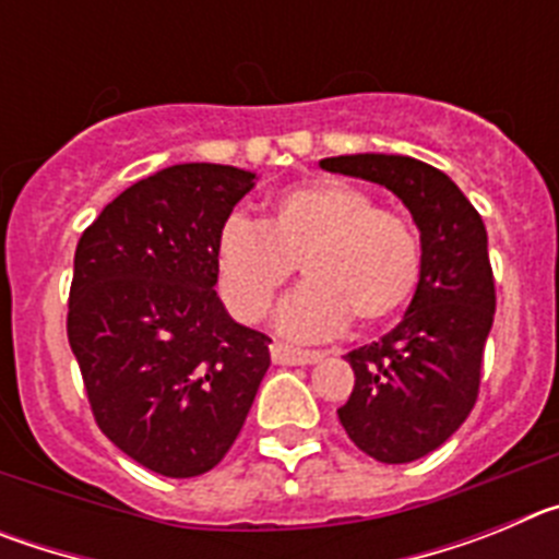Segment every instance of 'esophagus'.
Instances as JSON below:
<instances>
[{
  "mask_svg": "<svg viewBox=\"0 0 559 559\" xmlns=\"http://www.w3.org/2000/svg\"><path fill=\"white\" fill-rule=\"evenodd\" d=\"M322 358L324 355L316 353V349H296L288 347V344H280V341L271 344V360L283 364V367H308V364H316V360Z\"/></svg>",
  "mask_w": 559,
  "mask_h": 559,
  "instance_id": "34e87169",
  "label": "esophagus"
}]
</instances>
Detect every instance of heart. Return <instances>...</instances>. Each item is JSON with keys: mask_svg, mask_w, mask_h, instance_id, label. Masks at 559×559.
I'll list each match as a JSON object with an SVG mask.
<instances>
[{"mask_svg": "<svg viewBox=\"0 0 559 559\" xmlns=\"http://www.w3.org/2000/svg\"><path fill=\"white\" fill-rule=\"evenodd\" d=\"M296 265L308 283L288 296L280 328L305 338L344 328L349 316L364 328L397 316L423 276V246L403 215L341 179L288 187L263 226L229 218L215 243L221 296L240 322L269 313Z\"/></svg>", "mask_w": 559, "mask_h": 559, "instance_id": "heart-1", "label": "heart"}]
</instances>
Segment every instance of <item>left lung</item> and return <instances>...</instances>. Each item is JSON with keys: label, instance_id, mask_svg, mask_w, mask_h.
<instances>
[{"label": "left lung", "instance_id": "8db88e82", "mask_svg": "<svg viewBox=\"0 0 559 559\" xmlns=\"http://www.w3.org/2000/svg\"><path fill=\"white\" fill-rule=\"evenodd\" d=\"M319 165L392 190L419 229L423 276L412 305L392 333L347 353L355 386L338 408L367 456L414 462L437 451L476 406L496 316L487 229L445 173L412 156L353 153Z\"/></svg>", "mask_w": 559, "mask_h": 559}]
</instances>
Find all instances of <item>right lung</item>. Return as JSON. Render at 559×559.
Returning <instances> with one entry per match:
<instances>
[{
	"instance_id": "obj_1",
	"label": "right lung",
	"mask_w": 559,
	"mask_h": 559,
	"mask_svg": "<svg viewBox=\"0 0 559 559\" xmlns=\"http://www.w3.org/2000/svg\"><path fill=\"white\" fill-rule=\"evenodd\" d=\"M257 173L187 162L120 192L78 240L67 333L100 431L167 478L212 471L269 372L271 338L215 294V243Z\"/></svg>"
}]
</instances>
